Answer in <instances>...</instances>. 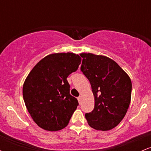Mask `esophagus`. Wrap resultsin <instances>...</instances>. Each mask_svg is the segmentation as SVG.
I'll list each match as a JSON object with an SVG mask.
<instances>
[{
    "mask_svg": "<svg viewBox=\"0 0 151 151\" xmlns=\"http://www.w3.org/2000/svg\"><path fill=\"white\" fill-rule=\"evenodd\" d=\"M77 99H78V101H79V103L81 104V96H79V97L77 98Z\"/></svg>",
    "mask_w": 151,
    "mask_h": 151,
    "instance_id": "obj_1",
    "label": "esophagus"
}]
</instances>
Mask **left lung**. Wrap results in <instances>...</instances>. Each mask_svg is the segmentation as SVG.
<instances>
[{
	"mask_svg": "<svg viewBox=\"0 0 151 151\" xmlns=\"http://www.w3.org/2000/svg\"><path fill=\"white\" fill-rule=\"evenodd\" d=\"M81 71L89 79L94 96V108L85 114L89 125L109 131L125 116L131 98L132 84L115 61L103 55L81 53Z\"/></svg>",
	"mask_w": 151,
	"mask_h": 151,
	"instance_id": "1",
	"label": "left lung"
}]
</instances>
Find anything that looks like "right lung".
<instances>
[{"label":"right lung","mask_w":151,"mask_h":151,"mask_svg":"<svg viewBox=\"0 0 151 151\" xmlns=\"http://www.w3.org/2000/svg\"><path fill=\"white\" fill-rule=\"evenodd\" d=\"M81 61L74 53L51 54L30 71L24 82L22 96L38 126L57 131L68 125L79 103L70 93L67 78L77 70Z\"/></svg>","instance_id":"right-lung-1"}]
</instances>
